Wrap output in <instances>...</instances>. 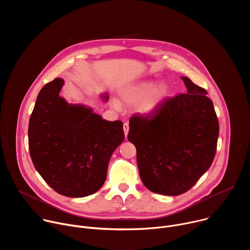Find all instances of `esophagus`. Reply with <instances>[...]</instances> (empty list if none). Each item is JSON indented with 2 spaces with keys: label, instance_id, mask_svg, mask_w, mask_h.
<instances>
[{
  "label": "esophagus",
  "instance_id": "1",
  "mask_svg": "<svg viewBox=\"0 0 250 250\" xmlns=\"http://www.w3.org/2000/svg\"><path fill=\"white\" fill-rule=\"evenodd\" d=\"M128 130H129V125H128L127 123H125V124H124V131H125V137L127 136Z\"/></svg>",
  "mask_w": 250,
  "mask_h": 250
}]
</instances>
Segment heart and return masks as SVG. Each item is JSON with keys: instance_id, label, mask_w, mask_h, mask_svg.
Listing matches in <instances>:
<instances>
[{"instance_id": "b5f03b06", "label": "heart", "mask_w": 250, "mask_h": 250, "mask_svg": "<svg viewBox=\"0 0 250 250\" xmlns=\"http://www.w3.org/2000/svg\"><path fill=\"white\" fill-rule=\"evenodd\" d=\"M170 96V88L165 83L155 84L154 81L140 82L122 93V99L127 104H138L137 111L140 114L150 115L156 112ZM115 108H119L118 101L113 102Z\"/></svg>"}]
</instances>
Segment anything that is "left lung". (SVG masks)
Masks as SVG:
<instances>
[{"label":"left lung","instance_id":"1","mask_svg":"<svg viewBox=\"0 0 250 250\" xmlns=\"http://www.w3.org/2000/svg\"><path fill=\"white\" fill-rule=\"evenodd\" d=\"M186 94L167 98L160 108L129 120L142 183L153 193L178 196L190 190L215 158L219 121L207 91L181 77Z\"/></svg>","mask_w":250,"mask_h":250}]
</instances>
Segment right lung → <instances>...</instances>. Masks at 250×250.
<instances>
[{
  "mask_svg": "<svg viewBox=\"0 0 250 250\" xmlns=\"http://www.w3.org/2000/svg\"><path fill=\"white\" fill-rule=\"evenodd\" d=\"M61 78L44 85L28 125L32 163L58 194L82 198L104 183L110 158L125 139L123 123L109 122L83 104L59 96ZM103 99L108 101L106 94Z\"/></svg>",
  "mask_w": 250,
  "mask_h": 250,
  "instance_id": "1",
  "label": "right lung"
}]
</instances>
